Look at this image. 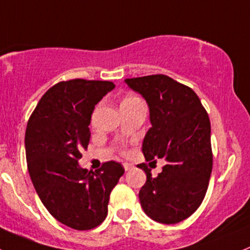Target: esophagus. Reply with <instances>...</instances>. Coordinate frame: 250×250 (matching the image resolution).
<instances>
[{"label":"esophagus","instance_id":"obj_1","mask_svg":"<svg viewBox=\"0 0 250 250\" xmlns=\"http://www.w3.org/2000/svg\"><path fill=\"white\" fill-rule=\"evenodd\" d=\"M124 168H125V170H130L132 168V165L131 163H124Z\"/></svg>","mask_w":250,"mask_h":250}]
</instances>
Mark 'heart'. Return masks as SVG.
I'll use <instances>...</instances> for the list:
<instances>
[{"label":"heart","instance_id":"heart-1","mask_svg":"<svg viewBox=\"0 0 250 250\" xmlns=\"http://www.w3.org/2000/svg\"><path fill=\"white\" fill-rule=\"evenodd\" d=\"M141 101V99L139 98V97L136 96H126L125 98L123 99V102H121V104H126V103H135V102H139Z\"/></svg>","mask_w":250,"mask_h":250}]
</instances>
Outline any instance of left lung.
<instances>
[{
    "instance_id": "obj_1",
    "label": "left lung",
    "mask_w": 250,
    "mask_h": 250,
    "mask_svg": "<svg viewBox=\"0 0 250 250\" xmlns=\"http://www.w3.org/2000/svg\"><path fill=\"white\" fill-rule=\"evenodd\" d=\"M125 82L148 104L152 127L142 144L145 158L147 162L167 161L156 178L146 163L137 166L147 175L139 192L140 203L152 220L178 223L198 210L208 191L212 170L208 111L191 88L166 75L126 78Z\"/></svg>"
}]
</instances>
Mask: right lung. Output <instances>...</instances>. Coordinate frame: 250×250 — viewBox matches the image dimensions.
<instances>
[{
  "label": "right lung",
  "mask_w": 250,
  "mask_h": 250,
  "mask_svg": "<svg viewBox=\"0 0 250 250\" xmlns=\"http://www.w3.org/2000/svg\"><path fill=\"white\" fill-rule=\"evenodd\" d=\"M109 81H62L42 97L25 130L28 170L37 194L51 216L77 230L101 225L111 190L125 169L114 161L88 172L78 166L91 139L96 104L114 89Z\"/></svg>",
  "instance_id": "1"
}]
</instances>
